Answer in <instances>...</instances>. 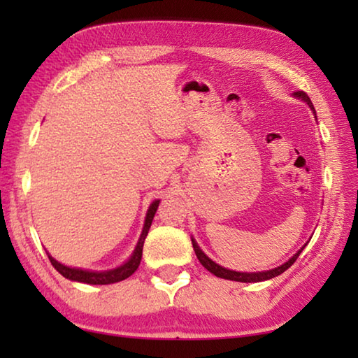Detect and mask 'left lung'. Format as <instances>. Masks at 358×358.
Instances as JSON below:
<instances>
[{
	"label": "left lung",
	"instance_id": "1",
	"mask_svg": "<svg viewBox=\"0 0 358 358\" xmlns=\"http://www.w3.org/2000/svg\"><path fill=\"white\" fill-rule=\"evenodd\" d=\"M294 96H296V98H300L301 101H305L306 104L311 107V110L314 112V115H316V110H314L313 102H311L310 98H308V94H306L305 92H295ZM192 248H194V251H196V256H197V259H199V262H201L208 271H211V273H213L215 276L224 278V280H230V281H240V282H259V281L271 280V278H275V276H278V275L284 273V271H286V270L289 268V266L295 262L296 257H299L300 252L303 251V248H301V250H300L299 252H296L292 259H289L286 264H282L281 266H278V268L268 270V271H259V273H240V271H232V270L222 268L221 265L215 264L213 260L205 256V254L201 251V248L197 246V243H196V241H194V240H192Z\"/></svg>",
	"mask_w": 358,
	"mask_h": 358
}]
</instances>
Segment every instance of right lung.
<instances>
[{
    "label": "right lung",
    "instance_id": "add662e5",
    "mask_svg": "<svg viewBox=\"0 0 358 358\" xmlns=\"http://www.w3.org/2000/svg\"><path fill=\"white\" fill-rule=\"evenodd\" d=\"M157 207H159V201H155L153 203L150 205L147 217H145V226H143V230H142L141 240H138V243H137L136 250H134V254H132L128 262H126L124 265L118 266V268L108 270V271H87V270L71 268V266L62 265L59 262H57V260L53 259L52 256H48V259H50V262H52L53 266H55L57 271H59V273H62L64 278H68V280H71V281L87 282V284H113V282L123 281V280H126V278H129L132 273H134V271L138 268V265H141L143 241H145V237L148 235L151 221H153Z\"/></svg>",
    "mask_w": 358,
    "mask_h": 358
}]
</instances>
